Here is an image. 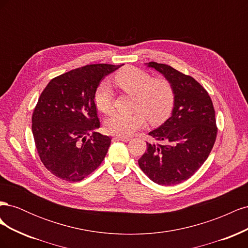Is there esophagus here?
Segmentation results:
<instances>
[{
	"instance_id": "34e87169",
	"label": "esophagus",
	"mask_w": 248,
	"mask_h": 248,
	"mask_svg": "<svg viewBox=\"0 0 248 248\" xmlns=\"http://www.w3.org/2000/svg\"><path fill=\"white\" fill-rule=\"evenodd\" d=\"M115 140H123V141H128V140H130V138H129V137H121V136H117V137H115Z\"/></svg>"
}]
</instances>
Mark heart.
<instances>
[{
  "label": "heart",
  "instance_id": "1",
  "mask_svg": "<svg viewBox=\"0 0 248 248\" xmlns=\"http://www.w3.org/2000/svg\"><path fill=\"white\" fill-rule=\"evenodd\" d=\"M117 86L123 92L134 95L136 99L132 114H114L106 121V130L109 134L127 137L136 132L146 123H156L166 119L175 103V90L170 81L163 78H155L145 70L136 67H125L115 76ZM95 106L102 114L112 110L114 92L108 82L102 81L94 95Z\"/></svg>",
  "mask_w": 248,
  "mask_h": 248
}]
</instances>
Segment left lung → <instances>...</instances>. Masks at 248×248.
I'll list each match as a JSON object with an SVG mask.
<instances>
[{"instance_id": "8db88e82", "label": "left lung", "mask_w": 248, "mask_h": 248, "mask_svg": "<svg viewBox=\"0 0 248 248\" xmlns=\"http://www.w3.org/2000/svg\"><path fill=\"white\" fill-rule=\"evenodd\" d=\"M147 65L170 81L175 103L171 116L149 132L157 142H147L139 166L153 182L176 185L189 179L211 152L217 136L215 110L208 92L193 78L166 64Z\"/></svg>"}]
</instances>
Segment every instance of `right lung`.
Masks as SVG:
<instances>
[{
  "instance_id": "obj_1",
  "label": "right lung",
  "mask_w": 248,
  "mask_h": 248,
  "mask_svg": "<svg viewBox=\"0 0 248 248\" xmlns=\"http://www.w3.org/2000/svg\"><path fill=\"white\" fill-rule=\"evenodd\" d=\"M121 66L86 65L52 78L42 91L32 131L42 163L58 178L81 181L106 157L111 140L97 132L94 95L100 80Z\"/></svg>"
}]
</instances>
